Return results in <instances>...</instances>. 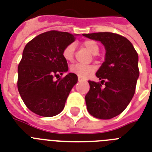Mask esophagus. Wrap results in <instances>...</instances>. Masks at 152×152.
Listing matches in <instances>:
<instances>
[{
    "label": "esophagus",
    "mask_w": 152,
    "mask_h": 152,
    "mask_svg": "<svg viewBox=\"0 0 152 152\" xmlns=\"http://www.w3.org/2000/svg\"><path fill=\"white\" fill-rule=\"evenodd\" d=\"M78 80L79 81H83L84 80H83V78H81V77H78Z\"/></svg>",
    "instance_id": "esophagus-1"
}]
</instances>
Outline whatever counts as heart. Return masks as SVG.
<instances>
[{"mask_svg": "<svg viewBox=\"0 0 152 152\" xmlns=\"http://www.w3.org/2000/svg\"><path fill=\"white\" fill-rule=\"evenodd\" d=\"M83 46L91 52L92 54L96 55L99 52V46L98 43L94 40H85L83 42ZM74 51H75V45L70 43L67 45L62 51V56L64 59L67 61L71 62L73 61ZM95 70V66L91 64H74L70 67V71L72 73L76 74V76L81 78H86L91 74L93 73Z\"/></svg>", "mask_w": 152, "mask_h": 152, "instance_id": "1", "label": "heart"}]
</instances>
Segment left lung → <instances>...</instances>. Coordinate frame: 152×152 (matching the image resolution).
Here are the masks:
<instances>
[{
	"instance_id": "left-lung-1",
	"label": "left lung",
	"mask_w": 152,
	"mask_h": 152,
	"mask_svg": "<svg viewBox=\"0 0 152 152\" xmlns=\"http://www.w3.org/2000/svg\"><path fill=\"white\" fill-rule=\"evenodd\" d=\"M100 41L106 49V59L96 72L100 82L88 80L90 90L85 96L91 115L110 119L125 110L135 94L140 71L138 54L125 37L111 32L83 34ZM105 83V88L101 84Z\"/></svg>"
}]
</instances>
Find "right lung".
Wrapping results in <instances>:
<instances>
[{
  "mask_svg": "<svg viewBox=\"0 0 152 152\" xmlns=\"http://www.w3.org/2000/svg\"><path fill=\"white\" fill-rule=\"evenodd\" d=\"M76 39L68 32L50 31L39 34L25 46L18 66L17 87L27 108L42 117H53L63 110L72 88L77 83L76 74L69 73L62 51Z\"/></svg>",
  "mask_w": 152,
  "mask_h": 152,
  "instance_id": "add662e5",
  "label": "right lung"
}]
</instances>
